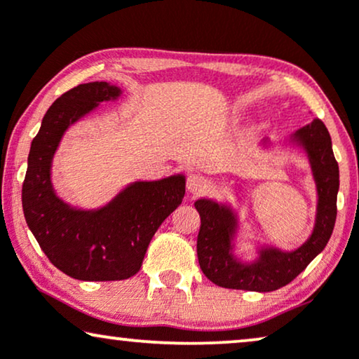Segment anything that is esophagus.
Here are the masks:
<instances>
[{"label": "esophagus", "instance_id": "34e87169", "mask_svg": "<svg viewBox=\"0 0 359 359\" xmlns=\"http://www.w3.org/2000/svg\"><path fill=\"white\" fill-rule=\"evenodd\" d=\"M208 186V181H205L204 176L201 175H191L188 178V183H186V188H188V193L191 194H199L203 193Z\"/></svg>", "mask_w": 359, "mask_h": 359}]
</instances>
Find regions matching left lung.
<instances>
[{
	"label": "left lung",
	"mask_w": 359,
	"mask_h": 359,
	"mask_svg": "<svg viewBox=\"0 0 359 359\" xmlns=\"http://www.w3.org/2000/svg\"><path fill=\"white\" fill-rule=\"evenodd\" d=\"M292 142L307 151L317 184V217L311 238L294 252L264 248L257 262L242 263L232 253V237L237 229L233 210L210 199L196 201L194 208L201 215L199 266L209 281L217 286L257 292L276 291L297 278L330 240L340 188V173L332 150L330 134L320 119H313L292 135Z\"/></svg>",
	"instance_id": "1"
}]
</instances>
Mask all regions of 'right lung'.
<instances>
[{"label":"right lung","mask_w":359,"mask_h":359,"mask_svg":"<svg viewBox=\"0 0 359 359\" xmlns=\"http://www.w3.org/2000/svg\"><path fill=\"white\" fill-rule=\"evenodd\" d=\"M121 90L106 81L78 85L48 107L34 137L22 184V210L31 232L53 266L80 281H121L139 271L161 222L184 198L186 180L137 181L96 210L75 209L58 198L52 158L63 134Z\"/></svg>","instance_id":"right-lung-1"}]
</instances>
